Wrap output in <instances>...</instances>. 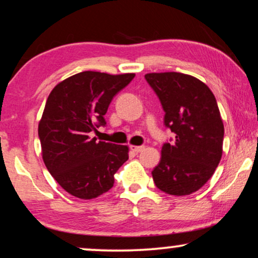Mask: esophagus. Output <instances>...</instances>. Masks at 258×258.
<instances>
[{
  "mask_svg": "<svg viewBox=\"0 0 258 258\" xmlns=\"http://www.w3.org/2000/svg\"><path fill=\"white\" fill-rule=\"evenodd\" d=\"M130 149L135 153H141L145 149V146H130Z\"/></svg>",
  "mask_w": 258,
  "mask_h": 258,
  "instance_id": "1",
  "label": "esophagus"
}]
</instances>
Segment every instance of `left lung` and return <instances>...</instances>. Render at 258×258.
<instances>
[{
    "label": "left lung",
    "instance_id": "obj_1",
    "mask_svg": "<svg viewBox=\"0 0 258 258\" xmlns=\"http://www.w3.org/2000/svg\"><path fill=\"white\" fill-rule=\"evenodd\" d=\"M145 78L161 102L165 125L175 134L162 146L153 180L167 195H190L209 181L222 159L224 125L215 95L183 73H147Z\"/></svg>",
    "mask_w": 258,
    "mask_h": 258
}]
</instances>
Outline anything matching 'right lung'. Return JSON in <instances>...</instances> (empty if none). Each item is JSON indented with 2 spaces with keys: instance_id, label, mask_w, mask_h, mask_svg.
Returning <instances> with one entry per match:
<instances>
[{
  "instance_id": "right-lung-1",
  "label": "right lung",
  "mask_w": 258,
  "mask_h": 258,
  "mask_svg": "<svg viewBox=\"0 0 258 258\" xmlns=\"http://www.w3.org/2000/svg\"><path fill=\"white\" fill-rule=\"evenodd\" d=\"M135 73L109 75L84 71L60 82L49 93L39 139L48 172L66 192L93 199L113 186V175L128 160V146L91 137L100 125L113 97Z\"/></svg>"
}]
</instances>
